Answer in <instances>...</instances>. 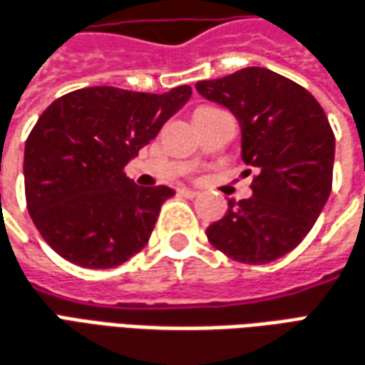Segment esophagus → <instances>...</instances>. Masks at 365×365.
Wrapping results in <instances>:
<instances>
[{
	"label": "esophagus",
	"mask_w": 365,
	"mask_h": 365,
	"mask_svg": "<svg viewBox=\"0 0 365 365\" xmlns=\"http://www.w3.org/2000/svg\"><path fill=\"white\" fill-rule=\"evenodd\" d=\"M180 193H182L183 197H190V200H193V197H197V195H200V191L187 190V187H182V190H180Z\"/></svg>",
	"instance_id": "1"
}]
</instances>
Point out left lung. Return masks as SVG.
<instances>
[{"label":"left lung","mask_w":365,"mask_h":365,"mask_svg":"<svg viewBox=\"0 0 365 365\" xmlns=\"http://www.w3.org/2000/svg\"><path fill=\"white\" fill-rule=\"evenodd\" d=\"M195 88L233 112L241 126V158L257 172L253 195L229 201L225 215L207 227L209 243L233 261H277L308 235L330 197V122L307 88L269 68H241L200 81Z\"/></svg>","instance_id":"1"}]
</instances>
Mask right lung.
<instances>
[{"instance_id": "1", "label": "right lung", "mask_w": 365, "mask_h": 365, "mask_svg": "<svg viewBox=\"0 0 365 365\" xmlns=\"http://www.w3.org/2000/svg\"><path fill=\"white\" fill-rule=\"evenodd\" d=\"M190 96L187 85L164 94L88 86L41 114L25 142V200L55 253L85 269H112L146 247L174 190L136 185L124 165Z\"/></svg>"}]
</instances>
